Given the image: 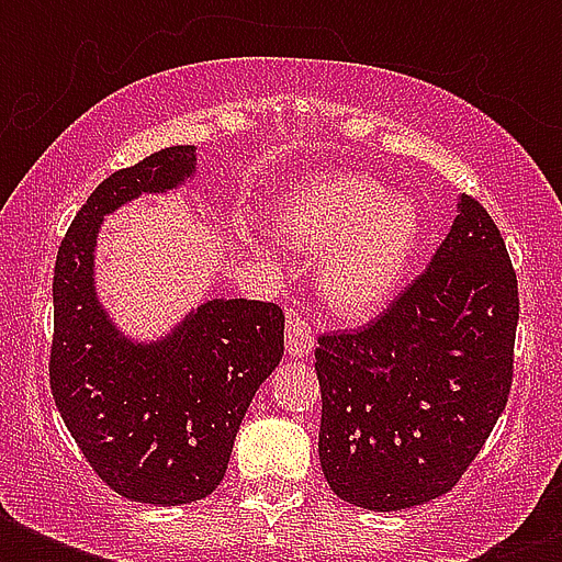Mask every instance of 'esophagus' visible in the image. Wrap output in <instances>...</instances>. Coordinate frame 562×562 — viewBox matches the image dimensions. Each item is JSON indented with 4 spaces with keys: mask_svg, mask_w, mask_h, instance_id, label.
I'll list each match as a JSON object with an SVG mask.
<instances>
[{
    "mask_svg": "<svg viewBox=\"0 0 562 562\" xmlns=\"http://www.w3.org/2000/svg\"><path fill=\"white\" fill-rule=\"evenodd\" d=\"M285 350L294 359H306L308 352L315 350V333H312V324L306 317H289V324H285Z\"/></svg>",
    "mask_w": 562,
    "mask_h": 562,
    "instance_id": "1",
    "label": "esophagus"
}]
</instances>
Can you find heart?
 <instances>
[{"label": "heart", "mask_w": 562, "mask_h": 562, "mask_svg": "<svg viewBox=\"0 0 562 562\" xmlns=\"http://www.w3.org/2000/svg\"><path fill=\"white\" fill-rule=\"evenodd\" d=\"M285 245L321 256L317 291L341 315H368L391 297L417 254L423 221L405 194L361 175H324L277 212Z\"/></svg>", "instance_id": "heart-1"}]
</instances>
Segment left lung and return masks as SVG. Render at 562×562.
Returning a JSON list of instances; mask_svg holds the SVG:
<instances>
[{
	"instance_id": "left-lung-1",
	"label": "left lung",
	"mask_w": 562,
	"mask_h": 562,
	"mask_svg": "<svg viewBox=\"0 0 562 562\" xmlns=\"http://www.w3.org/2000/svg\"><path fill=\"white\" fill-rule=\"evenodd\" d=\"M516 321L505 238L461 194L443 245L391 308L317 338V452L335 496L391 514L449 493L507 405Z\"/></svg>"
}]
</instances>
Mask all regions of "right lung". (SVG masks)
<instances>
[{
    "mask_svg": "<svg viewBox=\"0 0 562 562\" xmlns=\"http://www.w3.org/2000/svg\"><path fill=\"white\" fill-rule=\"evenodd\" d=\"M194 166V145H171L99 183L60 241L52 282L57 411L110 490L162 507L218 487L247 405L280 364L285 329L277 303L215 297L157 341H134L99 303L104 215L139 194L180 189Z\"/></svg>",
    "mask_w": 562,
    "mask_h": 562,
    "instance_id": "1",
    "label": "right lung"
}]
</instances>
